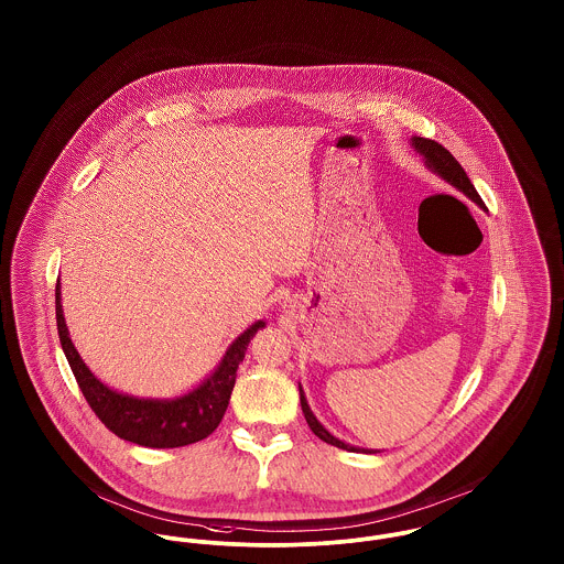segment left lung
Listing matches in <instances>:
<instances>
[{
  "instance_id": "obj_1",
  "label": "left lung",
  "mask_w": 564,
  "mask_h": 564,
  "mask_svg": "<svg viewBox=\"0 0 564 564\" xmlns=\"http://www.w3.org/2000/svg\"><path fill=\"white\" fill-rule=\"evenodd\" d=\"M413 145L414 150L419 151V153L425 158V162H427V166H430V169H434L443 180H447L451 186H455L459 192H464L468 198H473L479 207H486V203L481 200L479 192H477L475 186L470 184V180H468L466 171L462 169V164H459V162H457V160L451 155L449 151L445 150L441 143H436V141H432V139H423V137H413ZM300 400L301 411L305 414V421H307L310 430H312L321 441H325L327 445H334V447H338V449L357 451L355 447H350V445H346V443L338 441L336 436H332V434H329V432L318 423V419H316V416L312 414V411H310V406H307L305 395H303V391H301V389Z\"/></svg>"
}]
</instances>
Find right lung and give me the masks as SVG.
<instances>
[{"label":"right lung","instance_id":"1","mask_svg":"<svg viewBox=\"0 0 564 564\" xmlns=\"http://www.w3.org/2000/svg\"><path fill=\"white\" fill-rule=\"evenodd\" d=\"M59 297V282L55 286V316L59 341L75 375L78 389L96 416L113 432L115 436L151 449L186 447L207 438L223 421L235 387L237 368L246 357L250 338L264 327L263 321L248 327L226 350L223 364L200 387L177 400H139L121 395L102 384L76 352L68 336Z\"/></svg>","mask_w":564,"mask_h":564}]
</instances>
